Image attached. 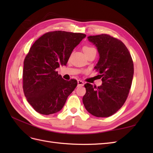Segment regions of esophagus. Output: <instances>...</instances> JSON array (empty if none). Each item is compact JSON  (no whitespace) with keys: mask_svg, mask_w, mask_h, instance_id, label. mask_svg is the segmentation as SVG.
I'll return each mask as SVG.
<instances>
[{"mask_svg":"<svg viewBox=\"0 0 153 153\" xmlns=\"http://www.w3.org/2000/svg\"><path fill=\"white\" fill-rule=\"evenodd\" d=\"M77 85H78V86H83L84 82L82 80H77Z\"/></svg>","mask_w":153,"mask_h":153,"instance_id":"obj_1","label":"esophagus"}]
</instances>
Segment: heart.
I'll return each mask as SVG.
<instances>
[{
    "label": "heart",
    "mask_w": 153,
    "mask_h": 153,
    "mask_svg": "<svg viewBox=\"0 0 153 153\" xmlns=\"http://www.w3.org/2000/svg\"><path fill=\"white\" fill-rule=\"evenodd\" d=\"M94 48H93V47H89V46H85V47H83V52L84 53H87V52H88V51H91V50H92V49H93Z\"/></svg>",
    "instance_id": "heart-1"
}]
</instances>
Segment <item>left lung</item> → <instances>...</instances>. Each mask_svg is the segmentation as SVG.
I'll use <instances>...</instances> for the list:
<instances>
[{"instance_id": "8db88e82", "label": "left lung", "mask_w": 153, "mask_h": 153, "mask_svg": "<svg viewBox=\"0 0 153 153\" xmlns=\"http://www.w3.org/2000/svg\"><path fill=\"white\" fill-rule=\"evenodd\" d=\"M87 39L98 50L99 60L95 69L100 74L102 83L98 87L85 84L83 102L92 115L108 117L126 102L134 77V62L126 45L118 39L106 34Z\"/></svg>"}]
</instances>
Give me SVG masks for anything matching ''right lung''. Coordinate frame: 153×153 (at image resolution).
<instances>
[{
    "label": "right lung",
    "instance_id": "obj_1",
    "mask_svg": "<svg viewBox=\"0 0 153 153\" xmlns=\"http://www.w3.org/2000/svg\"><path fill=\"white\" fill-rule=\"evenodd\" d=\"M85 34L55 31L42 35L30 48L24 62L23 89L28 102L44 115L63 108L76 88V79H64L56 68L66 65L74 48Z\"/></svg>",
    "mask_w": 153,
    "mask_h": 153
}]
</instances>
